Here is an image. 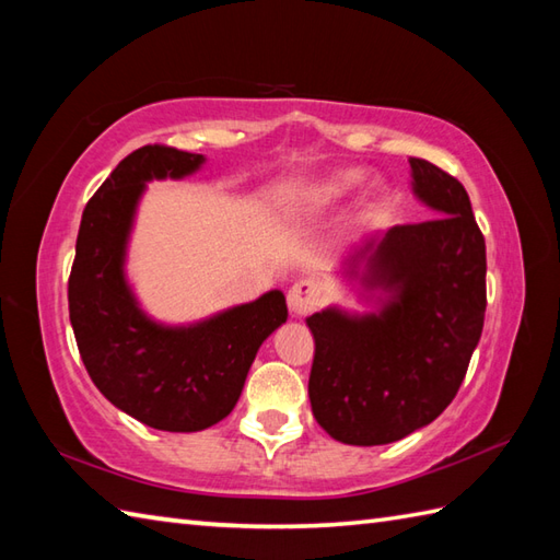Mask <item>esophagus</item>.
<instances>
[{
  "label": "esophagus",
  "instance_id": "obj_1",
  "mask_svg": "<svg viewBox=\"0 0 560 560\" xmlns=\"http://www.w3.org/2000/svg\"><path fill=\"white\" fill-rule=\"evenodd\" d=\"M319 303H323V289H319V283L313 279L295 281L289 291V307L291 313L299 317L315 313Z\"/></svg>",
  "mask_w": 560,
  "mask_h": 560
}]
</instances>
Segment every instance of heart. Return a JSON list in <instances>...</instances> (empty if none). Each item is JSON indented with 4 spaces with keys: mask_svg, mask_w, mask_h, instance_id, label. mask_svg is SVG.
<instances>
[{
    "mask_svg": "<svg viewBox=\"0 0 560 560\" xmlns=\"http://www.w3.org/2000/svg\"><path fill=\"white\" fill-rule=\"evenodd\" d=\"M359 177H361L359 171H341L337 175H329L325 180H319L305 189L303 205L307 209H323L331 205V201H337L347 195L349 189L359 183Z\"/></svg>",
    "mask_w": 560,
    "mask_h": 560,
    "instance_id": "1",
    "label": "heart"
}]
</instances>
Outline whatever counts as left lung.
Segmentation results:
<instances>
[{
	"mask_svg": "<svg viewBox=\"0 0 560 560\" xmlns=\"http://www.w3.org/2000/svg\"><path fill=\"white\" fill-rule=\"evenodd\" d=\"M413 192L440 219L365 237L363 281L389 299L371 315L337 307L307 317L315 359L307 383L317 423L347 445H387L435 421L455 399L486 313V243L467 189L409 159Z\"/></svg>",
	"mask_w": 560,
	"mask_h": 560,
	"instance_id": "1",
	"label": "left lung"
}]
</instances>
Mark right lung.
Returning a JSON list of instances; mask_svg holds the SVG:
<instances>
[{
    "label": "right lung",
    "mask_w": 560,
    "mask_h": 560,
    "mask_svg": "<svg viewBox=\"0 0 560 560\" xmlns=\"http://www.w3.org/2000/svg\"><path fill=\"white\" fill-rule=\"evenodd\" d=\"M201 163V153L163 144L117 163L83 209L67 291L93 385L132 419L171 433L205 431L225 419L261 341L289 317L281 291L192 327H163L139 311L122 271L137 201L153 177H185Z\"/></svg>",
    "instance_id": "1"
}]
</instances>
